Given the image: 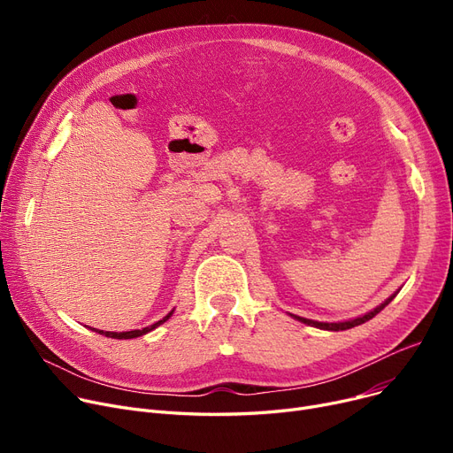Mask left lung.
Listing matches in <instances>:
<instances>
[{"instance_id": "left-lung-1", "label": "left lung", "mask_w": 453, "mask_h": 453, "mask_svg": "<svg viewBox=\"0 0 453 453\" xmlns=\"http://www.w3.org/2000/svg\"><path fill=\"white\" fill-rule=\"evenodd\" d=\"M395 296L396 294H393L389 299H386L382 304L380 306H376L374 311H371L369 314H365V316H362V318H356V319H350V321H343V323H321V321H312V319H304V318H299V316H294L296 319H299L301 323H306V325H311V326H318V328H325V330H347V328H352V326H356V325H362V323H365V321H369V319H372L380 311H384V308L395 299Z\"/></svg>"}]
</instances>
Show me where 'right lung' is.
<instances>
[{"mask_svg": "<svg viewBox=\"0 0 453 453\" xmlns=\"http://www.w3.org/2000/svg\"><path fill=\"white\" fill-rule=\"evenodd\" d=\"M171 316H173V312H171L169 316H165L161 321H157V323H154V325H150V326H145L142 330H130V332H104V330H95V328H93V330L99 332V334H103V336H106V338H113V340H132V338L147 334V332L154 330L156 326H159L161 323H165ZM89 328H91V326H89Z\"/></svg>", "mask_w": 453, "mask_h": 453, "instance_id": "add662e5", "label": "right lung"}]
</instances>
